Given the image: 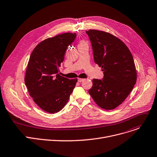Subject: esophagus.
Listing matches in <instances>:
<instances>
[{
  "mask_svg": "<svg viewBox=\"0 0 157 157\" xmlns=\"http://www.w3.org/2000/svg\"><path fill=\"white\" fill-rule=\"evenodd\" d=\"M84 80H85V79H82V78H78V82H79L83 81Z\"/></svg>",
  "mask_w": 157,
  "mask_h": 157,
  "instance_id": "esophagus-1",
  "label": "esophagus"
}]
</instances>
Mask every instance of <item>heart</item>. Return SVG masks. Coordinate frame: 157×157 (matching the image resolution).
<instances>
[{
  "label": "heart",
  "instance_id": "obj_1",
  "mask_svg": "<svg viewBox=\"0 0 157 157\" xmlns=\"http://www.w3.org/2000/svg\"><path fill=\"white\" fill-rule=\"evenodd\" d=\"M84 44V43L82 42V41H81V42H80V43H79V45H80V44Z\"/></svg>",
  "mask_w": 157,
  "mask_h": 157
}]
</instances>
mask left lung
Segmentation results:
<instances>
[{
    "mask_svg": "<svg viewBox=\"0 0 157 157\" xmlns=\"http://www.w3.org/2000/svg\"><path fill=\"white\" fill-rule=\"evenodd\" d=\"M86 33L91 41L94 60L104 74L102 80L93 79L88 92L100 107L113 110L128 97L136 82L132 56L122 41L109 33L97 29Z\"/></svg>",
    "mask_w": 157,
    "mask_h": 157,
    "instance_id": "left-lung-1",
    "label": "left lung"
}]
</instances>
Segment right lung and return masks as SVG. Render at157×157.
Masks as SVG:
<instances>
[{
	"mask_svg": "<svg viewBox=\"0 0 157 157\" xmlns=\"http://www.w3.org/2000/svg\"><path fill=\"white\" fill-rule=\"evenodd\" d=\"M76 36L65 33L47 38L31 53L26 71L25 85L29 95L44 111L54 113L67 103L78 79H69L59 74L67 48Z\"/></svg>",
	"mask_w": 157,
	"mask_h": 157,
	"instance_id": "add662e5",
	"label": "right lung"
}]
</instances>
